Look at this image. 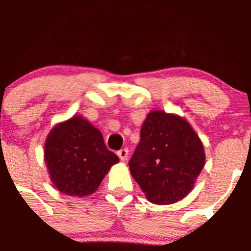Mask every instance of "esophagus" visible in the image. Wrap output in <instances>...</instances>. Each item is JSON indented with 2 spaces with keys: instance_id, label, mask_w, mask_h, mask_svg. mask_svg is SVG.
Instances as JSON below:
<instances>
[{
  "instance_id": "1",
  "label": "esophagus",
  "mask_w": 251,
  "mask_h": 251,
  "mask_svg": "<svg viewBox=\"0 0 251 251\" xmlns=\"http://www.w3.org/2000/svg\"><path fill=\"white\" fill-rule=\"evenodd\" d=\"M118 155H119V158H120V160L125 161L128 156V149L127 148L120 149V151H118Z\"/></svg>"
}]
</instances>
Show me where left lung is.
I'll use <instances>...</instances> for the list:
<instances>
[{"mask_svg": "<svg viewBox=\"0 0 251 251\" xmlns=\"http://www.w3.org/2000/svg\"><path fill=\"white\" fill-rule=\"evenodd\" d=\"M204 163L203 143L192 126L156 110L147 115L128 166L149 201L168 205L192 191Z\"/></svg>", "mask_w": 251, "mask_h": 251, "instance_id": "left-lung-1", "label": "left lung"}]
</instances>
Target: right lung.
Listing matches in <instances>:
<instances>
[{"instance_id": "right-lung-1", "label": "right lung", "mask_w": 251, "mask_h": 251, "mask_svg": "<svg viewBox=\"0 0 251 251\" xmlns=\"http://www.w3.org/2000/svg\"><path fill=\"white\" fill-rule=\"evenodd\" d=\"M45 160L58 191L85 197L97 191L119 158L105 147L100 130L82 116H73L50 132L45 143Z\"/></svg>"}]
</instances>
